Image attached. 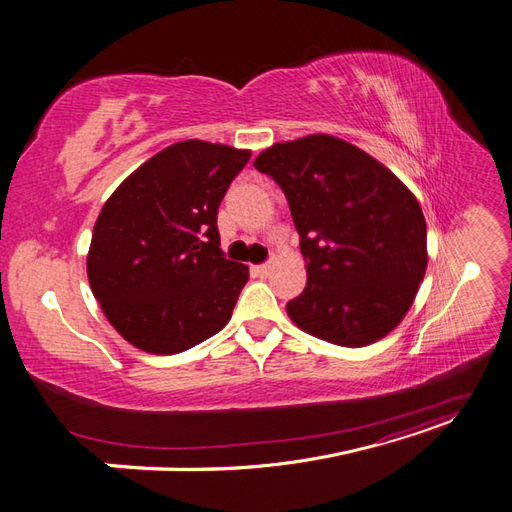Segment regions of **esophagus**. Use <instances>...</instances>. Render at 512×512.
Wrapping results in <instances>:
<instances>
[{"mask_svg": "<svg viewBox=\"0 0 512 512\" xmlns=\"http://www.w3.org/2000/svg\"><path fill=\"white\" fill-rule=\"evenodd\" d=\"M269 271H271V262H262V265L254 267V273H258V275H267Z\"/></svg>", "mask_w": 512, "mask_h": 512, "instance_id": "esophagus-1", "label": "esophagus"}]
</instances>
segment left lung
I'll use <instances>...</instances> for the list:
<instances>
[{
    "instance_id": "left-lung-1",
    "label": "left lung",
    "mask_w": 512,
    "mask_h": 512,
    "mask_svg": "<svg viewBox=\"0 0 512 512\" xmlns=\"http://www.w3.org/2000/svg\"><path fill=\"white\" fill-rule=\"evenodd\" d=\"M256 170L286 194L307 262L292 322L337 346L378 342L408 314L427 269V226L389 168L342 138L312 134L262 151Z\"/></svg>"
}]
</instances>
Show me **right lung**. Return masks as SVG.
Masks as SVG:
<instances>
[{
  "mask_svg": "<svg viewBox=\"0 0 512 512\" xmlns=\"http://www.w3.org/2000/svg\"><path fill=\"white\" fill-rule=\"evenodd\" d=\"M252 153L183 141L106 200L87 256L91 292L136 348L177 354L230 320L247 267L220 250L218 209Z\"/></svg>",
  "mask_w": 512,
  "mask_h": 512,
  "instance_id": "right-lung-1",
  "label": "right lung"
}]
</instances>
